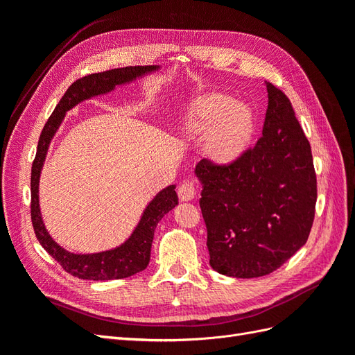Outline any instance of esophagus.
I'll return each instance as SVG.
<instances>
[{"mask_svg":"<svg viewBox=\"0 0 355 355\" xmlns=\"http://www.w3.org/2000/svg\"><path fill=\"white\" fill-rule=\"evenodd\" d=\"M178 194H179V198L182 201H191L192 198H194L196 194H197L194 180H184V182H182V184L178 188Z\"/></svg>","mask_w":355,"mask_h":355,"instance_id":"obj_1","label":"esophagus"}]
</instances>
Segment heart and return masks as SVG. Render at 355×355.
I'll use <instances>...</instances> for the list:
<instances>
[{
    "instance_id": "obj_1",
    "label": "heart",
    "mask_w": 355,
    "mask_h": 355,
    "mask_svg": "<svg viewBox=\"0 0 355 355\" xmlns=\"http://www.w3.org/2000/svg\"><path fill=\"white\" fill-rule=\"evenodd\" d=\"M187 130L196 136H209L206 149L216 163L237 158L252 135V115L232 98L211 93L191 102L185 116Z\"/></svg>"
}]
</instances>
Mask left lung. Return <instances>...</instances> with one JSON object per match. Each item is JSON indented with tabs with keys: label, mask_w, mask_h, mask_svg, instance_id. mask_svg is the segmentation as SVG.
<instances>
[{
	"label": "left lung",
	"mask_w": 355,
	"mask_h": 355,
	"mask_svg": "<svg viewBox=\"0 0 355 355\" xmlns=\"http://www.w3.org/2000/svg\"><path fill=\"white\" fill-rule=\"evenodd\" d=\"M265 84L268 108L256 145L230 164L204 158L196 167L210 266L228 277L278 270L306 243L315 216L309 142L287 96Z\"/></svg>",
	"instance_id": "left-lung-1"
}]
</instances>
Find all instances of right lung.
Wrapping results in <instances>:
<instances>
[{"label":"right lung","instance_id":"obj_1","mask_svg":"<svg viewBox=\"0 0 355 355\" xmlns=\"http://www.w3.org/2000/svg\"><path fill=\"white\" fill-rule=\"evenodd\" d=\"M158 69V67H125L110 69L105 72L90 73L73 81L67 93L62 96L60 102L56 105L55 111L50 115L44 128H42L37 155L31 170V219L34 227L37 240L44 247L46 252L55 257V261L68 274L83 278V280H120L144 271L149 263L151 257V245L154 240V231L158 222L163 219L166 213H168L178 204V196L175 185H170L166 189L159 191L155 198L148 204L141 222L137 223L136 230L124 244L115 247L112 250H106L101 253L92 254H75L60 247L55 240L50 237L44 222L41 218L40 202H38V184L42 164L47 155V149L53 136L65 116L67 111L72 110L75 105L90 99L93 96L108 93L115 89V85L130 83L146 72Z\"/></svg>","mask_w":355,"mask_h":355}]
</instances>
